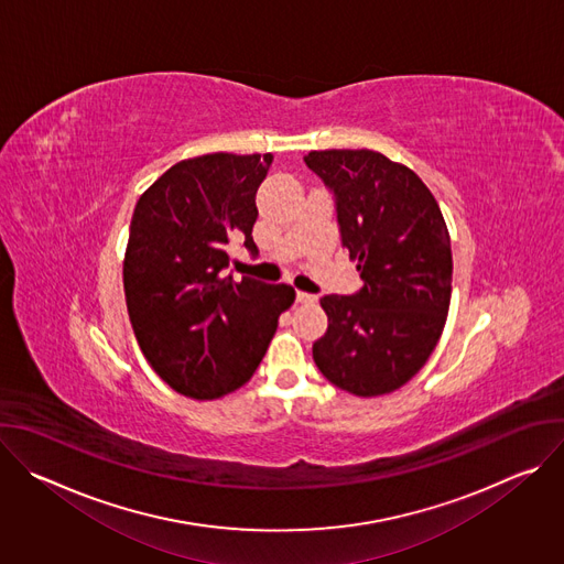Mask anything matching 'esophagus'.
I'll use <instances>...</instances> for the list:
<instances>
[{"instance_id":"esophagus-1","label":"esophagus","mask_w":564,"mask_h":564,"mask_svg":"<svg viewBox=\"0 0 564 564\" xmlns=\"http://www.w3.org/2000/svg\"><path fill=\"white\" fill-rule=\"evenodd\" d=\"M316 296L314 294H307V292H296V303H314Z\"/></svg>"}]
</instances>
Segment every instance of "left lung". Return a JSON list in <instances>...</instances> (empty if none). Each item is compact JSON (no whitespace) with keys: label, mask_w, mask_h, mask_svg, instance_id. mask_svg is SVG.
Wrapping results in <instances>:
<instances>
[{"label":"left lung","mask_w":564,"mask_h":564,"mask_svg":"<svg viewBox=\"0 0 564 564\" xmlns=\"http://www.w3.org/2000/svg\"><path fill=\"white\" fill-rule=\"evenodd\" d=\"M303 163L333 194L341 246L364 285L326 294L316 368L357 397L392 392L429 361L451 303V238L437 200L409 167L370 149L310 151Z\"/></svg>","instance_id":"left-lung-1"}]
</instances>
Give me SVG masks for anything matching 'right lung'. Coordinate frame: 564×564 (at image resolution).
<instances>
[{
    "mask_svg": "<svg viewBox=\"0 0 564 564\" xmlns=\"http://www.w3.org/2000/svg\"><path fill=\"white\" fill-rule=\"evenodd\" d=\"M272 153H209L174 165L138 200L124 257L135 339L174 390L216 399L250 381L294 301L285 283L234 281L227 246L252 238Z\"/></svg>",
    "mask_w": 564,
    "mask_h": 564,
    "instance_id": "right-lung-1",
    "label": "right lung"
}]
</instances>
